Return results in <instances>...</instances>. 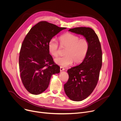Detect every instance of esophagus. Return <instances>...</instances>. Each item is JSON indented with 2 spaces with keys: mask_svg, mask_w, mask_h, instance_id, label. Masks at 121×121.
I'll list each match as a JSON object with an SVG mask.
<instances>
[{
  "mask_svg": "<svg viewBox=\"0 0 121 121\" xmlns=\"http://www.w3.org/2000/svg\"><path fill=\"white\" fill-rule=\"evenodd\" d=\"M60 71L62 72V71H64V70H65V69H64V68H63V67H60Z\"/></svg>",
  "mask_w": 121,
  "mask_h": 121,
  "instance_id": "esophagus-1",
  "label": "esophagus"
}]
</instances>
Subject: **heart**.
Masks as SVG:
<instances>
[{
  "label": "heart",
  "mask_w": 121,
  "mask_h": 121,
  "mask_svg": "<svg viewBox=\"0 0 121 121\" xmlns=\"http://www.w3.org/2000/svg\"><path fill=\"white\" fill-rule=\"evenodd\" d=\"M60 46L66 48L64 56L58 57L54 59L57 65L62 67H67L73 62L78 64L85 59L89 50L90 44L86 39H80L76 35L67 33L59 38ZM49 53L52 56L57 57L58 55V43L54 38L51 39L48 43Z\"/></svg>",
  "instance_id": "1"
}]
</instances>
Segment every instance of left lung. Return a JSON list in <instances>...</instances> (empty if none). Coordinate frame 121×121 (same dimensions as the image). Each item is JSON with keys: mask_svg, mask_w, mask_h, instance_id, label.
I'll list each match as a JSON object with an SVG mask.
<instances>
[{"mask_svg": "<svg viewBox=\"0 0 121 121\" xmlns=\"http://www.w3.org/2000/svg\"><path fill=\"white\" fill-rule=\"evenodd\" d=\"M69 31L83 36L90 44L89 50L83 61L67 71L69 78L64 84V90L68 98L79 101L89 96L98 83L102 66V50L99 38L92 28L80 27Z\"/></svg>", "mask_w": 121, "mask_h": 121, "instance_id": "1", "label": "left lung"}]
</instances>
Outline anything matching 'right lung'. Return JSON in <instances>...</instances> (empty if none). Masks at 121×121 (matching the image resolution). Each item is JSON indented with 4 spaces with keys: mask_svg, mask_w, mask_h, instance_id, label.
I'll return each instance as SVG.
<instances>
[{
    "mask_svg": "<svg viewBox=\"0 0 121 121\" xmlns=\"http://www.w3.org/2000/svg\"><path fill=\"white\" fill-rule=\"evenodd\" d=\"M65 29L42 21L25 36L19 56V68L22 83L31 94L42 93L48 88L52 75L60 73V67L49 54L48 43Z\"/></svg>",
    "mask_w": 121,
    "mask_h": 121,
    "instance_id": "obj_1",
    "label": "right lung"
}]
</instances>
